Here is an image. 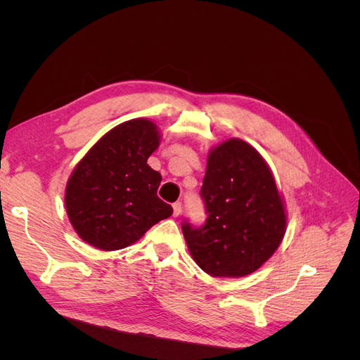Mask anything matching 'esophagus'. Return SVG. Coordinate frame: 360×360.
Masks as SVG:
<instances>
[{"label":"esophagus","mask_w":360,"mask_h":360,"mask_svg":"<svg viewBox=\"0 0 360 360\" xmlns=\"http://www.w3.org/2000/svg\"><path fill=\"white\" fill-rule=\"evenodd\" d=\"M172 209H174V213H172V214L177 217V216L181 213V202H174V204H172Z\"/></svg>","instance_id":"34e87169"}]
</instances>
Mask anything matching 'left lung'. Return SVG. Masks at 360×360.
<instances>
[{
    "label": "left lung",
    "instance_id": "left-lung-1",
    "mask_svg": "<svg viewBox=\"0 0 360 360\" xmlns=\"http://www.w3.org/2000/svg\"><path fill=\"white\" fill-rule=\"evenodd\" d=\"M201 197L205 225L181 230L205 274L242 278L276 252L287 230L285 201L267 162L246 141L228 138L209 150Z\"/></svg>",
    "mask_w": 360,
    "mask_h": 360
}]
</instances>
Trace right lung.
<instances>
[{"label": "right lung", "mask_w": 360, "mask_h": 360, "mask_svg": "<svg viewBox=\"0 0 360 360\" xmlns=\"http://www.w3.org/2000/svg\"><path fill=\"white\" fill-rule=\"evenodd\" d=\"M160 141L153 120L134 118L106 132L76 163L64 204L85 243L123 249L172 214V207L158 197L162 176L147 163Z\"/></svg>", "instance_id": "right-lung-1"}]
</instances>
